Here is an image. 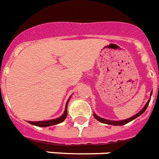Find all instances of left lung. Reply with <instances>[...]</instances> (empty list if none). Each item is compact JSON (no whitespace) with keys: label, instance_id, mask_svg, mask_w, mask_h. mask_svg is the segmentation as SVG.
<instances>
[{"label":"left lung","instance_id":"left-lung-1","mask_svg":"<svg viewBox=\"0 0 159 159\" xmlns=\"http://www.w3.org/2000/svg\"><path fill=\"white\" fill-rule=\"evenodd\" d=\"M150 95H152V92H151ZM150 97H151V96H150ZM149 102H150V98H149V99H148V101L146 102V104L144 105V107H143V109H142L141 111H139L138 113L135 114V115H134L133 116H131V117L128 118V119H125V120H107V119H104V118L100 117V116H97L95 113H93V116H94L95 119H97L98 121H100V122H102V123H104V124H107V125H125V124H127V123H129L130 121H131V120H133L134 119H135V118H137L138 116H139L142 115V114L144 113V111H145L146 109H147V107H148Z\"/></svg>","mask_w":159,"mask_h":159}]
</instances>
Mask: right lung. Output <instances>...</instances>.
Here are the masks:
<instances>
[{
    "mask_svg": "<svg viewBox=\"0 0 159 159\" xmlns=\"http://www.w3.org/2000/svg\"><path fill=\"white\" fill-rule=\"evenodd\" d=\"M70 99V98H69ZM69 99L67 101L66 104V108H65L64 113L62 114V116H61L60 117L56 118V119H52V120H42V121H28L29 124L34 125H37V126H40V127H47V126H51V125H57V124H59V123L62 122L63 120L66 118L67 116V105H68V102Z\"/></svg>",
    "mask_w": 159,
    "mask_h": 159,
    "instance_id": "right-lung-1",
    "label": "right lung"
}]
</instances>
